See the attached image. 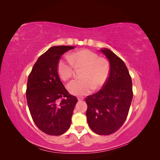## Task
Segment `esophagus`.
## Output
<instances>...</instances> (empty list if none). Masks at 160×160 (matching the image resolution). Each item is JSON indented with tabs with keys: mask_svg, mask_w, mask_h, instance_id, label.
I'll return each mask as SVG.
<instances>
[{
	"mask_svg": "<svg viewBox=\"0 0 160 160\" xmlns=\"http://www.w3.org/2000/svg\"><path fill=\"white\" fill-rule=\"evenodd\" d=\"M77 99H78L79 101H81V100H83L84 99V98H83V97H78V98H77Z\"/></svg>",
	"mask_w": 160,
	"mask_h": 160,
	"instance_id": "obj_1",
	"label": "esophagus"
}]
</instances>
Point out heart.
I'll return each mask as SVG.
<instances>
[{"instance_id":"obj_1","label":"heart","mask_w":160,"mask_h":160,"mask_svg":"<svg viewBox=\"0 0 160 160\" xmlns=\"http://www.w3.org/2000/svg\"><path fill=\"white\" fill-rule=\"evenodd\" d=\"M83 68L80 72L81 79L72 80L67 89L74 95L88 94L95 89H99L107 81L110 72L109 61L100 57L97 53L88 50H81L68 56V59H61L57 65L61 78L67 81L73 75L74 67Z\"/></svg>"}]
</instances>
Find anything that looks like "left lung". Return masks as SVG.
Listing matches in <instances>:
<instances>
[{
    "mask_svg": "<svg viewBox=\"0 0 160 160\" xmlns=\"http://www.w3.org/2000/svg\"><path fill=\"white\" fill-rule=\"evenodd\" d=\"M109 61L108 79L97 93L85 98L89 126L99 135H110L122 126L133 98L132 81L125 62L112 51L101 50Z\"/></svg>",
    "mask_w": 160,
    "mask_h": 160,
    "instance_id": "left-lung-1",
    "label": "left lung"
}]
</instances>
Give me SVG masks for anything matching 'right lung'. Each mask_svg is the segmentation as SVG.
I'll list each match as a JSON object with an SVG mask.
<instances>
[{
    "label": "right lung",
    "instance_id": "add662e5",
    "mask_svg": "<svg viewBox=\"0 0 160 160\" xmlns=\"http://www.w3.org/2000/svg\"><path fill=\"white\" fill-rule=\"evenodd\" d=\"M71 46H55L41 55L28 77L26 97L34 123L42 132L60 135L70 127L75 96L65 89L58 74V62Z\"/></svg>",
    "mask_w": 160,
    "mask_h": 160
}]
</instances>
